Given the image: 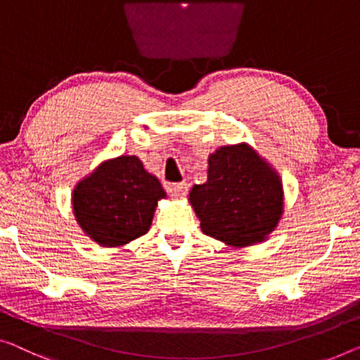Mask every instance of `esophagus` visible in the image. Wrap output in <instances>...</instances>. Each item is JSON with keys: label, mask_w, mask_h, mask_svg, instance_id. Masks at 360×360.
<instances>
[{"label": "esophagus", "mask_w": 360, "mask_h": 360, "mask_svg": "<svg viewBox=\"0 0 360 360\" xmlns=\"http://www.w3.org/2000/svg\"><path fill=\"white\" fill-rule=\"evenodd\" d=\"M168 191L169 194L174 197H184L187 194V191H189V186H187L186 182H178V184H169Z\"/></svg>", "instance_id": "34e87169"}]
</instances>
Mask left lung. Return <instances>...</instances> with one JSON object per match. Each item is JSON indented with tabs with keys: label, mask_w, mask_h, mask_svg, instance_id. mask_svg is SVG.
Wrapping results in <instances>:
<instances>
[{
	"label": "left lung",
	"mask_w": 360,
	"mask_h": 360,
	"mask_svg": "<svg viewBox=\"0 0 360 360\" xmlns=\"http://www.w3.org/2000/svg\"><path fill=\"white\" fill-rule=\"evenodd\" d=\"M281 178L248 143L219 147L208 157V178L189 192L207 236L233 248L266 239L283 208Z\"/></svg>",
	"instance_id": "left-lung-1"
}]
</instances>
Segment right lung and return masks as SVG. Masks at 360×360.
<instances>
[{
	"label": "right lung",
	"mask_w": 360,
	"mask_h": 360,
	"mask_svg": "<svg viewBox=\"0 0 360 360\" xmlns=\"http://www.w3.org/2000/svg\"><path fill=\"white\" fill-rule=\"evenodd\" d=\"M160 181L136 155L106 160L72 191V210L85 236L103 248H120L150 229L165 198Z\"/></svg>",
	"instance_id": "1"
}]
</instances>
